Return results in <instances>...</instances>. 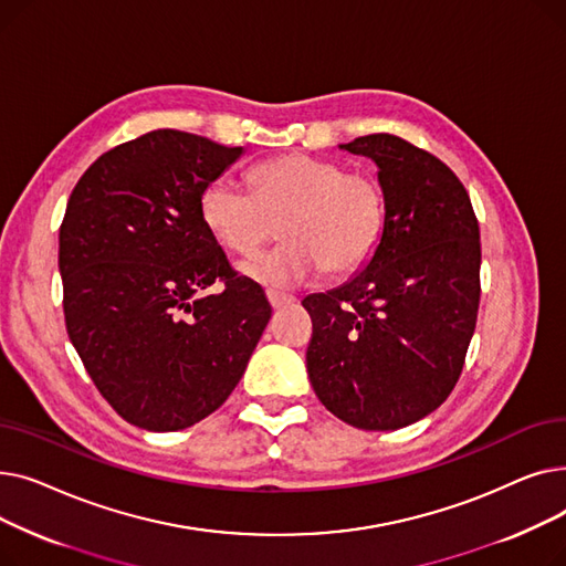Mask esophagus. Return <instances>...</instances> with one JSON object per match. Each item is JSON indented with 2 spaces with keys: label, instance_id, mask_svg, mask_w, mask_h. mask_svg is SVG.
Here are the masks:
<instances>
[{
  "label": "esophagus",
  "instance_id": "1",
  "mask_svg": "<svg viewBox=\"0 0 566 566\" xmlns=\"http://www.w3.org/2000/svg\"><path fill=\"white\" fill-rule=\"evenodd\" d=\"M265 298H268V303H271V307L273 310H282V307H289V305H293L295 303V298L293 295H289V293H280V291H265Z\"/></svg>",
  "mask_w": 566,
  "mask_h": 566
}]
</instances>
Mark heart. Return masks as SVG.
<instances>
[{
	"label": "heart",
	"mask_w": 566,
	"mask_h": 566,
	"mask_svg": "<svg viewBox=\"0 0 566 566\" xmlns=\"http://www.w3.org/2000/svg\"><path fill=\"white\" fill-rule=\"evenodd\" d=\"M250 186L218 176L199 199V216L231 252H252L277 233L284 245L238 261V273L268 286H295L331 268L360 271L385 231V197L376 178L310 154L271 158L250 171Z\"/></svg>",
	"instance_id": "obj_1"
}]
</instances>
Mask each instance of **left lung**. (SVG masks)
Instances as JSON below:
<instances>
[{
  "mask_svg": "<svg viewBox=\"0 0 566 566\" xmlns=\"http://www.w3.org/2000/svg\"><path fill=\"white\" fill-rule=\"evenodd\" d=\"M376 165L385 231L346 284L303 301L321 403L365 431L427 418L461 376L480 310V224L457 174L401 137L339 144Z\"/></svg>",
  "mask_w": 566,
  "mask_h": 566,
  "instance_id": "1",
  "label": "left lung"
}]
</instances>
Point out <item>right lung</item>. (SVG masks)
Segmentation results:
<instances>
[{"label": "right lung", "instance_id": "add662e5", "mask_svg": "<svg viewBox=\"0 0 566 566\" xmlns=\"http://www.w3.org/2000/svg\"><path fill=\"white\" fill-rule=\"evenodd\" d=\"M245 151L154 130L103 154L59 229L71 344L98 392L146 431L218 410L271 321L259 284L235 275L199 216L203 188ZM218 279L222 292H208Z\"/></svg>", "mask_w": 566, "mask_h": 566}]
</instances>
